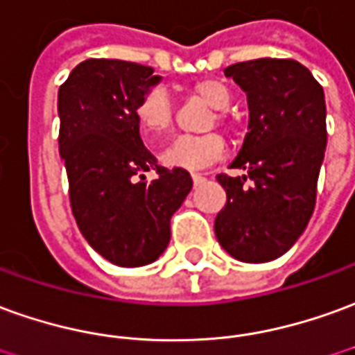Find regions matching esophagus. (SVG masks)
I'll return each mask as SVG.
<instances>
[{
  "label": "esophagus",
  "mask_w": 355,
  "mask_h": 355,
  "mask_svg": "<svg viewBox=\"0 0 355 355\" xmlns=\"http://www.w3.org/2000/svg\"><path fill=\"white\" fill-rule=\"evenodd\" d=\"M192 180H194V184H202L203 180H205V177L203 175H200V173H192Z\"/></svg>",
  "instance_id": "1"
}]
</instances>
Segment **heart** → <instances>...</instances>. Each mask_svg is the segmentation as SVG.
<instances>
[{
  "label": "heart",
  "instance_id": "obj_1",
  "mask_svg": "<svg viewBox=\"0 0 355 355\" xmlns=\"http://www.w3.org/2000/svg\"><path fill=\"white\" fill-rule=\"evenodd\" d=\"M190 96L205 101L207 105L217 109V113L209 119L207 128L215 123L223 125L229 132H236V121L230 119L225 109H229L232 96L230 90L215 78H203L198 80L190 88ZM136 121L146 138H157V136L169 132L173 121H175V105L167 92L163 88H152L144 94L138 105H136ZM225 153V140L217 132H205V135H184L175 138L167 144L161 152L159 159L165 167L171 169H203L211 165L213 161L223 157Z\"/></svg>",
  "mask_w": 355,
  "mask_h": 355
}]
</instances>
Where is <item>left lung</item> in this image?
Returning a JSON list of instances; mask_svg holds the SVG:
<instances>
[{
  "label": "left lung",
  "mask_w": 355,
  "mask_h": 355,
  "mask_svg": "<svg viewBox=\"0 0 355 355\" xmlns=\"http://www.w3.org/2000/svg\"><path fill=\"white\" fill-rule=\"evenodd\" d=\"M225 74L246 92L250 132L230 165L246 175H217L227 203L215 234L232 257L263 263L294 246L315 207L327 148L323 86L294 59L234 63Z\"/></svg>",
  "instance_id": "1"
}]
</instances>
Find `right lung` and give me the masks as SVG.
Segmentation results:
<instances>
[{"label": "right lung", "mask_w": 355, "mask_h": 355, "mask_svg": "<svg viewBox=\"0 0 355 355\" xmlns=\"http://www.w3.org/2000/svg\"><path fill=\"white\" fill-rule=\"evenodd\" d=\"M152 67L86 59L59 88V153L76 225L119 267L155 261L169 244L171 217L192 190L184 169H165L144 146L136 105L159 83ZM158 171L146 181L143 173Z\"/></svg>", "instance_id": "obj_1"}]
</instances>
